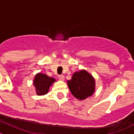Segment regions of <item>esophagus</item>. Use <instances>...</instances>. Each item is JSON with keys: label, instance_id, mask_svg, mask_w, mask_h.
I'll list each match as a JSON object with an SVG mask.
<instances>
[{"label": "esophagus", "instance_id": "34e87169", "mask_svg": "<svg viewBox=\"0 0 134 134\" xmlns=\"http://www.w3.org/2000/svg\"><path fill=\"white\" fill-rule=\"evenodd\" d=\"M58 78H59V79L61 80V81H64V79H65V77H64V75H59Z\"/></svg>", "mask_w": 134, "mask_h": 134}]
</instances>
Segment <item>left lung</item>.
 Instances as JSON below:
<instances>
[{
  "label": "left lung",
  "instance_id": "1",
  "mask_svg": "<svg viewBox=\"0 0 134 134\" xmlns=\"http://www.w3.org/2000/svg\"><path fill=\"white\" fill-rule=\"evenodd\" d=\"M94 79L87 71L82 70L73 75L71 80L67 81L72 94L79 100H83L92 96L94 92Z\"/></svg>",
  "mask_w": 134,
  "mask_h": 134
}]
</instances>
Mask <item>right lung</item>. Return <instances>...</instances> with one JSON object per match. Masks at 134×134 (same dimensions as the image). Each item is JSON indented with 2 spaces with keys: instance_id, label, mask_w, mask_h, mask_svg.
<instances>
[{
  "instance_id": "obj_1",
  "label": "right lung",
  "mask_w": 134,
  "mask_h": 134,
  "mask_svg": "<svg viewBox=\"0 0 134 134\" xmlns=\"http://www.w3.org/2000/svg\"><path fill=\"white\" fill-rule=\"evenodd\" d=\"M55 81L53 77H49L43 73H38L36 75L34 81L36 93L37 95H44L47 94L50 86Z\"/></svg>"
}]
</instances>
